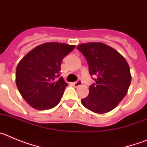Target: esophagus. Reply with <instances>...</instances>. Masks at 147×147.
Masks as SVG:
<instances>
[{"mask_svg":"<svg viewBox=\"0 0 147 147\" xmlns=\"http://www.w3.org/2000/svg\"><path fill=\"white\" fill-rule=\"evenodd\" d=\"M82 85V82L81 80H78L77 82H75L73 83V85L75 87V88H77V87L80 86V85Z\"/></svg>","mask_w":147,"mask_h":147,"instance_id":"esophagus-1","label":"esophagus"}]
</instances>
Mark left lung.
Returning a JSON list of instances; mask_svg holds the SVG:
<instances>
[{
    "instance_id": "8db88e82",
    "label": "left lung",
    "mask_w": 147,
    "mask_h": 147,
    "mask_svg": "<svg viewBox=\"0 0 147 147\" xmlns=\"http://www.w3.org/2000/svg\"><path fill=\"white\" fill-rule=\"evenodd\" d=\"M89 65V72L96 76V84L89 87V94L81 100L93 113H108L124 98L132 76L125 58L115 49L102 42H90L77 46Z\"/></svg>"
}]
</instances>
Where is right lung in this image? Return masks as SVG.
I'll return each instance as SVG.
<instances>
[{
	"label": "right lung",
	"instance_id": "right-lung-1",
	"mask_svg": "<svg viewBox=\"0 0 147 147\" xmlns=\"http://www.w3.org/2000/svg\"><path fill=\"white\" fill-rule=\"evenodd\" d=\"M75 45L51 42L38 45L18 63L15 80L22 97L33 108L51 109L60 102L67 83L59 76L63 58Z\"/></svg>",
	"mask_w": 147,
	"mask_h": 147
}]
</instances>
